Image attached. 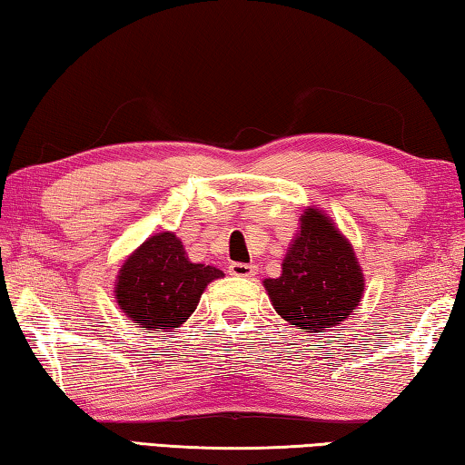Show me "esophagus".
Instances as JSON below:
<instances>
[{
  "instance_id": "obj_1",
  "label": "esophagus",
  "mask_w": 465,
  "mask_h": 465,
  "mask_svg": "<svg viewBox=\"0 0 465 465\" xmlns=\"http://www.w3.org/2000/svg\"><path fill=\"white\" fill-rule=\"evenodd\" d=\"M227 271H230V274H233V277H252V274L256 272V266L246 264V262H232L227 266Z\"/></svg>"
}]
</instances>
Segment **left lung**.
<instances>
[{
	"label": "left lung",
	"mask_w": 465,
	"mask_h": 465,
	"mask_svg": "<svg viewBox=\"0 0 465 465\" xmlns=\"http://www.w3.org/2000/svg\"><path fill=\"white\" fill-rule=\"evenodd\" d=\"M302 232L291 243L282 274L264 287L281 318L320 332L341 324L359 305L365 281L352 246L318 209L302 215Z\"/></svg>",
	"instance_id": "8db88e82"
}]
</instances>
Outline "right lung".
<instances>
[{"instance_id":"right-lung-1","label":"right lung","mask_w":465,"mask_h":465,"mask_svg":"<svg viewBox=\"0 0 465 465\" xmlns=\"http://www.w3.org/2000/svg\"><path fill=\"white\" fill-rule=\"evenodd\" d=\"M223 277L215 266L194 264L174 233L145 240L123 264L114 293L121 310L143 330H174L199 305L211 281Z\"/></svg>"}]
</instances>
